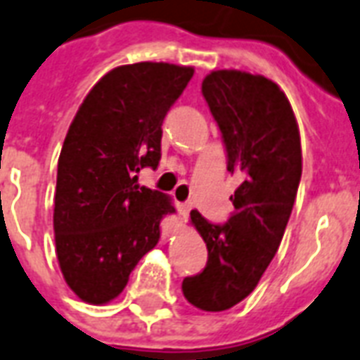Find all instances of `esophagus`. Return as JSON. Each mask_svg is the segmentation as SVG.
Masks as SVG:
<instances>
[{
    "label": "esophagus",
    "instance_id": "esophagus-1",
    "mask_svg": "<svg viewBox=\"0 0 360 360\" xmlns=\"http://www.w3.org/2000/svg\"><path fill=\"white\" fill-rule=\"evenodd\" d=\"M192 210V204H188V202H185V204H179L177 205V211H179L181 217H188V213H191Z\"/></svg>",
    "mask_w": 360,
    "mask_h": 360
}]
</instances>
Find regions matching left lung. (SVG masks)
Returning <instances> with one entry per match:
<instances>
[{
    "label": "left lung",
    "instance_id": "left-lung-1",
    "mask_svg": "<svg viewBox=\"0 0 360 360\" xmlns=\"http://www.w3.org/2000/svg\"><path fill=\"white\" fill-rule=\"evenodd\" d=\"M202 94L223 136L226 169L241 175V185L226 223L191 211L207 264L183 279V295L204 311H224L253 292L278 253L300 185V134L285 92L266 77L211 71Z\"/></svg>",
    "mask_w": 360,
    "mask_h": 360
}]
</instances>
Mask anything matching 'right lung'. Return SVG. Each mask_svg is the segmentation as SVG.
Instances as JSON below:
<instances>
[{
	"mask_svg": "<svg viewBox=\"0 0 360 360\" xmlns=\"http://www.w3.org/2000/svg\"><path fill=\"white\" fill-rule=\"evenodd\" d=\"M192 68L139 62L96 82L71 122L58 158L54 240L65 283L81 300L122 292L139 259L160 240L166 194L137 185L160 162L162 122Z\"/></svg>",
	"mask_w": 360,
	"mask_h": 360,
	"instance_id": "obj_1",
	"label": "right lung"
}]
</instances>
